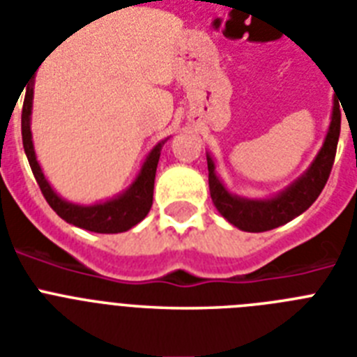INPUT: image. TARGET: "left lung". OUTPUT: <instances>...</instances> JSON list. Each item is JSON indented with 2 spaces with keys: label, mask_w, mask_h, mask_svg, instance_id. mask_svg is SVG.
I'll return each instance as SVG.
<instances>
[{
  "label": "left lung",
  "mask_w": 357,
  "mask_h": 357,
  "mask_svg": "<svg viewBox=\"0 0 357 357\" xmlns=\"http://www.w3.org/2000/svg\"><path fill=\"white\" fill-rule=\"evenodd\" d=\"M339 132H341V110H339V102L333 101L330 129L315 160L298 181L271 199H243V197L228 193L223 182L215 175L212 156L206 155L210 195L219 213L239 230L265 232V230H273V228L289 223L296 215L306 212L326 186L333 160H335Z\"/></svg>",
  "instance_id": "1"
}]
</instances>
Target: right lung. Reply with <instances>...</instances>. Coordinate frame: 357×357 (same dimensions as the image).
Masks as SVG:
<instances>
[{
  "label": "right lung",
  "instance_id": "right-lung-1",
  "mask_svg": "<svg viewBox=\"0 0 357 357\" xmlns=\"http://www.w3.org/2000/svg\"><path fill=\"white\" fill-rule=\"evenodd\" d=\"M31 108H33V86H29V90L25 93L24 108H22V139H24L25 155H27L34 178L42 190V195L45 197L47 204L55 210L59 218L64 219L66 223L75 225V227L90 230V232L118 234L138 225L149 213L151 206H153L156 165H158L164 142H160L147 155L136 181L130 184L127 192L107 202H99V204H92V206H81V204L64 201L62 197L53 192L50 182L45 181L44 173L40 169V164L36 162V155H34L33 134H31Z\"/></svg>",
  "mask_w": 357,
  "mask_h": 357
}]
</instances>
